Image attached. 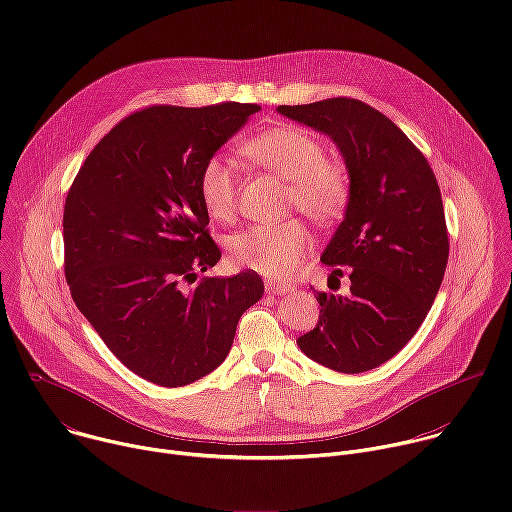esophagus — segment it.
I'll use <instances>...</instances> for the list:
<instances>
[{
  "mask_svg": "<svg viewBox=\"0 0 512 512\" xmlns=\"http://www.w3.org/2000/svg\"><path fill=\"white\" fill-rule=\"evenodd\" d=\"M291 289V285L289 283H283V281H271V279H267L265 281V291L267 294H273V296H281V294H287V291Z\"/></svg>",
  "mask_w": 512,
  "mask_h": 512,
  "instance_id": "1",
  "label": "esophagus"
}]
</instances>
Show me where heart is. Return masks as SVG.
Listing matches in <instances>:
<instances>
[{"mask_svg": "<svg viewBox=\"0 0 512 512\" xmlns=\"http://www.w3.org/2000/svg\"><path fill=\"white\" fill-rule=\"evenodd\" d=\"M241 152L259 168L289 182L287 204L300 208L320 225L344 214L352 196L348 168L324 158L318 137L296 125H271L247 137ZM198 194L212 221L231 223L237 214L239 188L225 158H208L198 176ZM312 247V233L302 218L275 225H255L229 239L235 265L265 277H287Z\"/></svg>", "mask_w": 512, "mask_h": 512, "instance_id": "heart-1", "label": "heart"}]
</instances>
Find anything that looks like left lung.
Returning <instances> with one entry per match:
<instances>
[{
  "instance_id": "obj_1",
  "label": "left lung",
  "mask_w": 512,
  "mask_h": 512,
  "mask_svg": "<svg viewBox=\"0 0 512 512\" xmlns=\"http://www.w3.org/2000/svg\"><path fill=\"white\" fill-rule=\"evenodd\" d=\"M277 111L328 133L352 180L344 221L322 253L338 287L348 273V291H316L320 322L298 346L336 373L371 371L413 338L440 291L450 255L440 186L413 141L367 103L334 97Z\"/></svg>"
}]
</instances>
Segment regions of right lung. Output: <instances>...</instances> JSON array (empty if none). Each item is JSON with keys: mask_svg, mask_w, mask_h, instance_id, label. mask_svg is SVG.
I'll use <instances>...</instances> for the list:
<instances>
[{"mask_svg": "<svg viewBox=\"0 0 512 512\" xmlns=\"http://www.w3.org/2000/svg\"><path fill=\"white\" fill-rule=\"evenodd\" d=\"M261 107L150 105L87 156L64 202V275L77 308L141 379L182 387L212 373L263 296L255 271L202 277L221 249L198 176Z\"/></svg>", "mask_w": 512, "mask_h": 512, "instance_id": "1", "label": "right lung"}]
</instances>
